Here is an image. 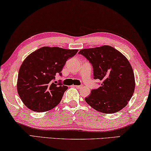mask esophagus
Returning <instances> with one entry per match:
<instances>
[{"label":"esophagus","instance_id":"obj_1","mask_svg":"<svg viewBox=\"0 0 151 151\" xmlns=\"http://www.w3.org/2000/svg\"><path fill=\"white\" fill-rule=\"evenodd\" d=\"M75 87L77 89H81V88H83V85H76Z\"/></svg>","mask_w":151,"mask_h":151}]
</instances>
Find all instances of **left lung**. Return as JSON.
Instances as JSON below:
<instances>
[{
    "label": "left lung",
    "instance_id": "left-lung-1",
    "mask_svg": "<svg viewBox=\"0 0 151 151\" xmlns=\"http://www.w3.org/2000/svg\"><path fill=\"white\" fill-rule=\"evenodd\" d=\"M93 69V78L100 87L92 89L85 101L99 112L112 114L123 109L132 98L135 89L134 71L127 58L113 47L104 45L81 49Z\"/></svg>",
    "mask_w": 151,
    "mask_h": 151
}]
</instances>
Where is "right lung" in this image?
Here are the masks:
<instances>
[{
  "mask_svg": "<svg viewBox=\"0 0 151 151\" xmlns=\"http://www.w3.org/2000/svg\"><path fill=\"white\" fill-rule=\"evenodd\" d=\"M77 49L41 47L30 54L22 63L18 73L17 89L20 98L29 109L45 112L61 101L68 87L54 81L67 60Z\"/></svg>",
  "mask_w": 151,
  "mask_h": 151,
  "instance_id": "1",
  "label": "right lung"
}]
</instances>
